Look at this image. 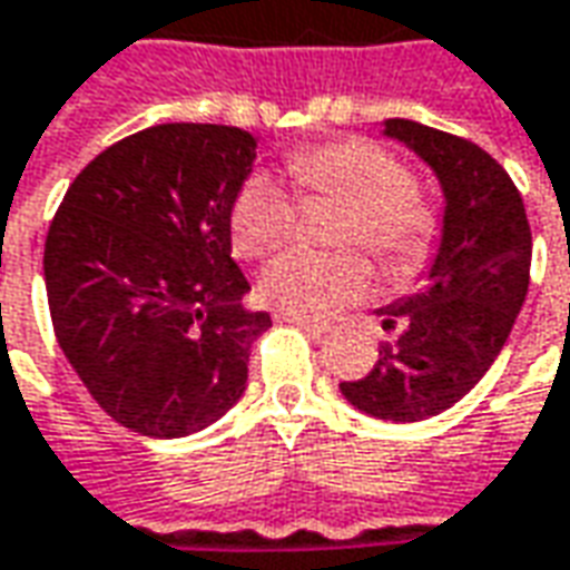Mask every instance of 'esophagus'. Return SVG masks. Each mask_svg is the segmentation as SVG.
<instances>
[{
	"label": "esophagus",
	"mask_w": 570,
	"mask_h": 570,
	"mask_svg": "<svg viewBox=\"0 0 570 570\" xmlns=\"http://www.w3.org/2000/svg\"><path fill=\"white\" fill-rule=\"evenodd\" d=\"M277 318H281V322L296 324V327H303L308 334H327V331H331V324L315 322V318H308V315H296V312H281Z\"/></svg>",
	"instance_id": "34e87169"
}]
</instances>
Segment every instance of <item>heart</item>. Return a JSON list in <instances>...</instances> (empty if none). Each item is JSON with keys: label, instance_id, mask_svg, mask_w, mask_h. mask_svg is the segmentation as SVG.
I'll use <instances>...</instances> for the list:
<instances>
[{"label": "heart", "instance_id": "b5f03b06", "mask_svg": "<svg viewBox=\"0 0 570 570\" xmlns=\"http://www.w3.org/2000/svg\"><path fill=\"white\" fill-rule=\"evenodd\" d=\"M296 183L308 191H331L353 202L344 239L365 243L391 267H413L425 258L435 236L432 210L416 202V179L406 164L372 141H334L296 150L289 157ZM296 205L271 173H252L229 207V236L239 255L262 258L293 236ZM368 265L360 252L324 255L293 248L262 271L258 293L281 312L308 318L334 315L368 289Z\"/></svg>", "mask_w": 570, "mask_h": 570}]
</instances>
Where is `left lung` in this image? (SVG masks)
Listing matches in <instances>:
<instances>
[{"label": "left lung", "mask_w": 570, "mask_h": 570, "mask_svg": "<svg viewBox=\"0 0 570 570\" xmlns=\"http://www.w3.org/2000/svg\"><path fill=\"white\" fill-rule=\"evenodd\" d=\"M384 135L439 176L442 243L420 293L379 308L397 337L341 391L375 420L420 422L454 406L495 363L527 299L533 236L518 186L480 145L413 119H387Z\"/></svg>", "instance_id": "obj_1"}]
</instances>
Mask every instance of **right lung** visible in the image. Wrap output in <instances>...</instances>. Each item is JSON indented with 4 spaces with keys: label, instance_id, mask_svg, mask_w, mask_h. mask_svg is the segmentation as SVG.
Here are the masks:
<instances>
[{
    "label": "right lung",
    "instance_id": "1",
    "mask_svg": "<svg viewBox=\"0 0 570 570\" xmlns=\"http://www.w3.org/2000/svg\"><path fill=\"white\" fill-rule=\"evenodd\" d=\"M258 141L233 126L135 131L75 176L43 277L52 331L90 397L148 439L202 432L243 397L252 344L229 207Z\"/></svg>",
    "mask_w": 570,
    "mask_h": 570
}]
</instances>
